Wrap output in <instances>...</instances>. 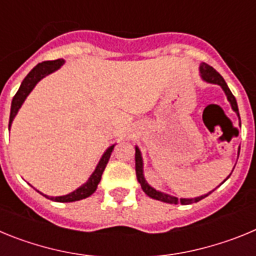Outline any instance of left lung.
Masks as SVG:
<instances>
[{"label": "left lung", "mask_w": 256, "mask_h": 256, "mask_svg": "<svg viewBox=\"0 0 256 256\" xmlns=\"http://www.w3.org/2000/svg\"><path fill=\"white\" fill-rule=\"evenodd\" d=\"M198 72H200V76H201V79L204 80V82L212 83V84L220 86L222 90L224 91L226 96H227V100L230 101V108H232V110L236 112L237 116H238V119H240V112H238V106H237V101H236V98H234V94H232V92H230V88H228L227 83H226V80L223 79V76H222L220 74H219L218 72L214 69V68H212L210 65L205 64V62H201L200 66H198ZM238 155H240V148H238ZM134 159H136V176H137V180H138L140 184H141V187H142V190H144V194H146L148 196H150L151 198L162 201V202H166V204L187 205V204H192V202H198V201L202 200V198H206V196H209L210 194L214 191V190H212V191H210L209 194H206V195H201V196H198V198H176V196H172V195H169V194H165V192L158 191V190H155L154 187H151L150 184L148 183V180H146V178H144V159H142V154H141V150L138 148V146H136V158ZM230 176H228V177L226 178L223 182H226V180L230 178ZM220 184H219V186H220Z\"/></svg>", "instance_id": "left-lung-1"}]
</instances>
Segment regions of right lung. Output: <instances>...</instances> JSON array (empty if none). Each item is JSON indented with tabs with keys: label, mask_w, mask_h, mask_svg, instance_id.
<instances>
[{
	"label": "right lung",
	"mask_w": 256,
	"mask_h": 256,
	"mask_svg": "<svg viewBox=\"0 0 256 256\" xmlns=\"http://www.w3.org/2000/svg\"><path fill=\"white\" fill-rule=\"evenodd\" d=\"M65 64L64 58H58V60L54 61H44V62H40V64L36 65L33 69L30 70L28 73V76L24 78V80L20 84L19 90H18L16 94L14 96L12 102H11V112H10V122H8V130L11 128V124H12V120L16 116L18 112L20 110L22 105L24 104L26 98L28 97V94L33 91V88L37 86V83L40 82V79H44V76H47L48 74L54 73L56 70L60 69L62 65ZM115 144H112V146H108L106 148L105 152L102 154L101 156L100 162L98 164L96 165V168H94V173L90 176V178L87 180V182L83 183L82 186H79L78 188L74 190L73 192H70L68 195H62V196H47L42 192V195L44 198H50L52 201H56V202H73V201H78L82 200V198H88V196H91L94 191H96L97 186H98V183L101 180V176H102L104 170L106 168V164H108V159H110V155H112V150H114Z\"/></svg>",
	"instance_id": "1"
}]
</instances>
